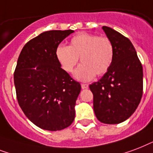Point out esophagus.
Returning a JSON list of instances; mask_svg holds the SVG:
<instances>
[{
  "label": "esophagus",
  "mask_w": 153,
  "mask_h": 153,
  "mask_svg": "<svg viewBox=\"0 0 153 153\" xmlns=\"http://www.w3.org/2000/svg\"><path fill=\"white\" fill-rule=\"evenodd\" d=\"M81 88H82V89H86L88 88V85L87 84H81Z\"/></svg>",
  "instance_id": "1"
}]
</instances>
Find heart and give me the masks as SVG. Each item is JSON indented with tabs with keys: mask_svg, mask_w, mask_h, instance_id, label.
<instances>
[{
	"mask_svg": "<svg viewBox=\"0 0 153 153\" xmlns=\"http://www.w3.org/2000/svg\"><path fill=\"white\" fill-rule=\"evenodd\" d=\"M56 57L68 73L73 72L80 57L82 64L76 69L74 76L81 81H88L95 75L107 73L113 61L114 48L106 36L81 33L71 39L69 46L58 45Z\"/></svg>",
	"mask_w": 153,
	"mask_h": 153,
	"instance_id": "obj_1",
	"label": "heart"
}]
</instances>
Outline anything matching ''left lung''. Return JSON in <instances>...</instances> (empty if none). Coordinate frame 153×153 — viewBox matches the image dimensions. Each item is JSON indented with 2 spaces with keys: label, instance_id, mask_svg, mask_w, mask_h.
<instances>
[{
  "label": "left lung",
  "instance_id": "left-lung-1",
  "mask_svg": "<svg viewBox=\"0 0 153 153\" xmlns=\"http://www.w3.org/2000/svg\"><path fill=\"white\" fill-rule=\"evenodd\" d=\"M102 29L113 45L114 58L107 73L89 88L97 118L104 124L115 125L128 119L140 102L143 68L127 37L107 26Z\"/></svg>",
  "mask_w": 153,
  "mask_h": 153
}]
</instances>
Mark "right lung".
I'll use <instances>...</instances> for the list:
<instances>
[{"label": "right lung", "instance_id": "right-lung-1", "mask_svg": "<svg viewBox=\"0 0 153 153\" xmlns=\"http://www.w3.org/2000/svg\"><path fill=\"white\" fill-rule=\"evenodd\" d=\"M73 32H44L24 46L17 60L14 73L17 101L27 118L42 129H64L75 118L81 86L56 57V47Z\"/></svg>", "mask_w": 153, "mask_h": 153}]
</instances>
